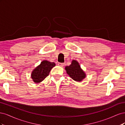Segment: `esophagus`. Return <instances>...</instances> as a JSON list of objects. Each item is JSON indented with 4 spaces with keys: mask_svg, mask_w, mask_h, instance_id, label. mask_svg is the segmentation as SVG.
I'll return each mask as SVG.
<instances>
[{
    "mask_svg": "<svg viewBox=\"0 0 125 125\" xmlns=\"http://www.w3.org/2000/svg\"><path fill=\"white\" fill-rule=\"evenodd\" d=\"M58 65L60 66V67H63L64 66V63H61V62H59L58 63Z\"/></svg>",
    "mask_w": 125,
    "mask_h": 125,
    "instance_id": "obj_1",
    "label": "esophagus"
}]
</instances>
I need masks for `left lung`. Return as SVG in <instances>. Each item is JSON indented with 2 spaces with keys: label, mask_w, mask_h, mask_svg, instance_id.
I'll use <instances>...</instances> for the list:
<instances>
[{
  "label": "left lung",
  "mask_w": 125,
  "mask_h": 125,
  "mask_svg": "<svg viewBox=\"0 0 125 125\" xmlns=\"http://www.w3.org/2000/svg\"><path fill=\"white\" fill-rule=\"evenodd\" d=\"M65 70L70 77L75 81H81L86 77L85 73L81 68L77 60H73L70 66L65 67Z\"/></svg>",
  "instance_id": "obj_1"
}]
</instances>
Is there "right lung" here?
I'll list each match as a JSON object with an SVG mask.
<instances>
[{"label":"right lung","instance_id":"obj_1","mask_svg":"<svg viewBox=\"0 0 125 125\" xmlns=\"http://www.w3.org/2000/svg\"><path fill=\"white\" fill-rule=\"evenodd\" d=\"M54 62H51L47 60H43L41 64L33 70L31 78L33 81L38 83L44 80L49 75L51 69L55 66Z\"/></svg>","mask_w":125,"mask_h":125}]
</instances>
